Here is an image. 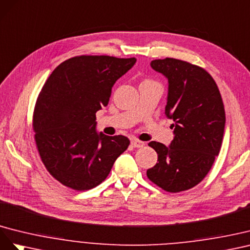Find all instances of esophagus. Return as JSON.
Masks as SVG:
<instances>
[{
	"mask_svg": "<svg viewBox=\"0 0 250 250\" xmlns=\"http://www.w3.org/2000/svg\"><path fill=\"white\" fill-rule=\"evenodd\" d=\"M131 145H132L134 147H142V146H145V142H144V141H140V140H138V139H132Z\"/></svg>",
	"mask_w": 250,
	"mask_h": 250,
	"instance_id": "esophagus-1",
	"label": "esophagus"
}]
</instances>
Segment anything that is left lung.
Here are the masks:
<instances>
[{
  "mask_svg": "<svg viewBox=\"0 0 250 250\" xmlns=\"http://www.w3.org/2000/svg\"><path fill=\"white\" fill-rule=\"evenodd\" d=\"M151 67L168 81L166 115L174 120L175 137L169 146L149 142L158 162L146 176L162 189L179 192L196 187L210 170L223 140L224 104L203 68L169 58L152 61Z\"/></svg>",
  "mask_w": 250,
  "mask_h": 250,
  "instance_id": "obj_1",
  "label": "left lung"
}]
</instances>
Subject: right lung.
Listing matches in <instances>:
<instances>
[{
  "label": "right lung",
  "instance_id": "add662e5",
  "mask_svg": "<svg viewBox=\"0 0 250 250\" xmlns=\"http://www.w3.org/2000/svg\"><path fill=\"white\" fill-rule=\"evenodd\" d=\"M136 59L81 55L48 77L33 112L35 144L53 178L75 190L101 184L130 145L123 135L96 132V112L108 105L112 87Z\"/></svg>",
  "mask_w": 250,
  "mask_h": 250
}]
</instances>
